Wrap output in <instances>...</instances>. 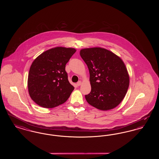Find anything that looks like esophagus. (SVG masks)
Instances as JSON below:
<instances>
[{"label":"esophagus","mask_w":159,"mask_h":159,"mask_svg":"<svg viewBox=\"0 0 159 159\" xmlns=\"http://www.w3.org/2000/svg\"><path fill=\"white\" fill-rule=\"evenodd\" d=\"M81 84H82V82H81V81H79V82L77 83V85L78 86H80Z\"/></svg>","instance_id":"obj_1"}]
</instances>
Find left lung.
<instances>
[{"instance_id": "8db88e82", "label": "left lung", "mask_w": 159, "mask_h": 159, "mask_svg": "<svg viewBox=\"0 0 159 159\" xmlns=\"http://www.w3.org/2000/svg\"><path fill=\"white\" fill-rule=\"evenodd\" d=\"M80 55L90 75L91 91L85 95L87 102L102 111L119 106L129 86V75L124 62L113 52L100 47L82 49Z\"/></svg>"}]
</instances>
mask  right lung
<instances>
[{"instance_id": "obj_1", "label": "right lung", "mask_w": 159, "mask_h": 159, "mask_svg": "<svg viewBox=\"0 0 159 159\" xmlns=\"http://www.w3.org/2000/svg\"><path fill=\"white\" fill-rule=\"evenodd\" d=\"M76 49L55 47L41 53L31 65L27 80L31 98L51 108L64 103L75 88L68 82L66 65Z\"/></svg>"}]
</instances>
